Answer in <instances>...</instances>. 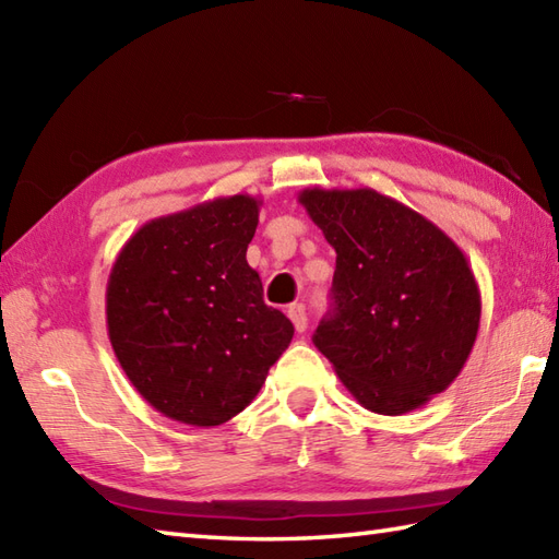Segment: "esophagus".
<instances>
[{
  "mask_svg": "<svg viewBox=\"0 0 559 559\" xmlns=\"http://www.w3.org/2000/svg\"><path fill=\"white\" fill-rule=\"evenodd\" d=\"M288 317H290V322L295 324V331H298V334H302V331L307 329V310H305V305H290L288 307Z\"/></svg>",
  "mask_w": 559,
  "mask_h": 559,
  "instance_id": "esophagus-1",
  "label": "esophagus"
}]
</instances>
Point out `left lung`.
<instances>
[{
	"mask_svg": "<svg viewBox=\"0 0 559 559\" xmlns=\"http://www.w3.org/2000/svg\"><path fill=\"white\" fill-rule=\"evenodd\" d=\"M336 249L334 310L314 346L362 408L403 415L454 382L480 326L466 254L432 221L377 189H302Z\"/></svg>",
	"mask_w": 559,
	"mask_h": 559,
	"instance_id": "1",
	"label": "left lung"
}]
</instances>
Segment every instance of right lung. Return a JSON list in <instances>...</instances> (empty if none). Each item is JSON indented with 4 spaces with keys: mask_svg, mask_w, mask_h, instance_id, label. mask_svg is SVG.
I'll return each mask as SVG.
<instances>
[{
    "mask_svg": "<svg viewBox=\"0 0 559 559\" xmlns=\"http://www.w3.org/2000/svg\"><path fill=\"white\" fill-rule=\"evenodd\" d=\"M259 206L235 194L153 218L110 269L105 317L117 362L165 418L228 423L293 341L290 319L264 302L247 264Z\"/></svg>",
    "mask_w": 559,
    "mask_h": 559,
    "instance_id": "add662e5",
    "label": "right lung"
}]
</instances>
